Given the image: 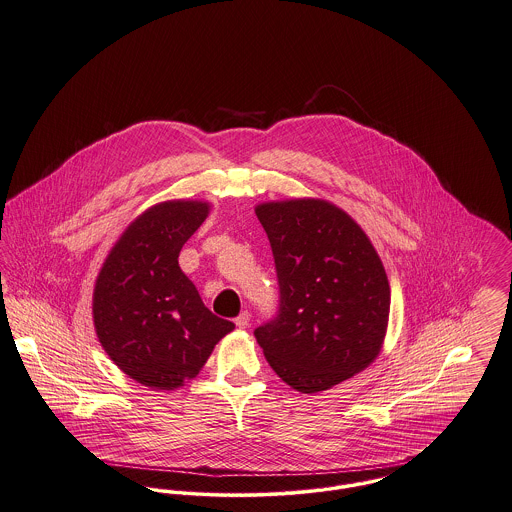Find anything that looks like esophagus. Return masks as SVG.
<instances>
[{
  "instance_id": "esophagus-1",
  "label": "esophagus",
  "mask_w": 512,
  "mask_h": 512,
  "mask_svg": "<svg viewBox=\"0 0 512 512\" xmlns=\"http://www.w3.org/2000/svg\"><path fill=\"white\" fill-rule=\"evenodd\" d=\"M234 323L238 328H246V326L250 325V313L248 311H242L236 319H234Z\"/></svg>"
}]
</instances>
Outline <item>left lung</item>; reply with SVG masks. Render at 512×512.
<instances>
[{
	"label": "left lung",
	"instance_id": "1",
	"mask_svg": "<svg viewBox=\"0 0 512 512\" xmlns=\"http://www.w3.org/2000/svg\"><path fill=\"white\" fill-rule=\"evenodd\" d=\"M279 285L278 315L254 336L279 377L319 393L377 358L391 305L383 264L360 225L323 199L256 207Z\"/></svg>",
	"mask_w": 512,
	"mask_h": 512
}]
</instances>
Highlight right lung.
Segmentation results:
<instances>
[{
    "instance_id": "obj_1",
    "label": "right lung",
    "mask_w": 512,
    "mask_h": 512,
    "mask_svg": "<svg viewBox=\"0 0 512 512\" xmlns=\"http://www.w3.org/2000/svg\"><path fill=\"white\" fill-rule=\"evenodd\" d=\"M209 215L203 201L146 209L105 258L93 289V325L107 356L152 389H178L205 366L234 323L213 315L178 264Z\"/></svg>"
}]
</instances>
